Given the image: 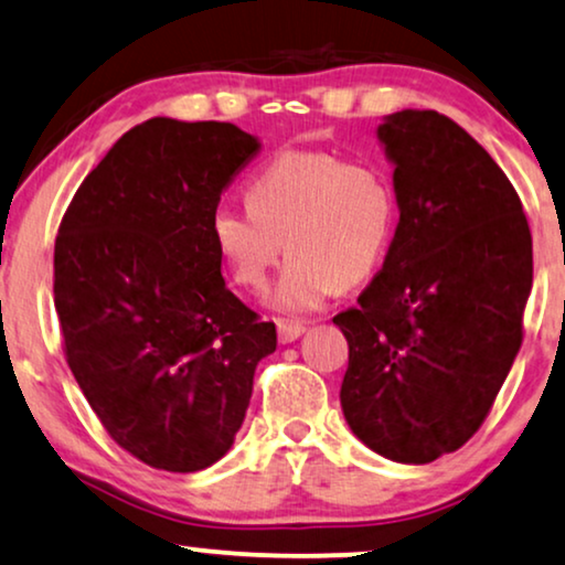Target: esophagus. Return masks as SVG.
I'll return each instance as SVG.
<instances>
[{
  "mask_svg": "<svg viewBox=\"0 0 565 565\" xmlns=\"http://www.w3.org/2000/svg\"><path fill=\"white\" fill-rule=\"evenodd\" d=\"M276 328H278V341H281V343L297 341V338L305 333V322H299V320L278 318L276 320Z\"/></svg>",
  "mask_w": 565,
  "mask_h": 565,
  "instance_id": "1",
  "label": "esophagus"
}]
</instances>
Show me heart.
Here are the masks:
<instances>
[{
    "label": "heart",
    "mask_w": 565,
    "mask_h": 565,
    "mask_svg": "<svg viewBox=\"0 0 565 565\" xmlns=\"http://www.w3.org/2000/svg\"><path fill=\"white\" fill-rule=\"evenodd\" d=\"M247 209L220 206L209 222L216 255L237 287L260 295L287 250L274 307L310 312L382 266L397 227L390 178L326 149H287L253 172Z\"/></svg>",
    "instance_id": "heart-1"
}]
</instances>
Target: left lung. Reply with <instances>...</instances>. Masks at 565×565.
I'll list each match as a JSON object with an SVG mask.
<instances>
[{
  "instance_id": "obj_1",
  "label": "left lung",
  "mask_w": 565,
  "mask_h": 565,
  "mask_svg": "<svg viewBox=\"0 0 565 565\" xmlns=\"http://www.w3.org/2000/svg\"><path fill=\"white\" fill-rule=\"evenodd\" d=\"M401 206L382 270L333 322L349 341L343 416L374 452L426 465L483 426L524 338L532 235L493 157L452 118L380 126Z\"/></svg>"
}]
</instances>
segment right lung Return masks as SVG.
I'll return each instance as SVG.
<instances>
[{"mask_svg":"<svg viewBox=\"0 0 565 565\" xmlns=\"http://www.w3.org/2000/svg\"><path fill=\"white\" fill-rule=\"evenodd\" d=\"M260 145L235 124L149 118L82 180L58 224L66 364L120 449L195 472L235 441L276 326L232 295L209 222Z\"/></svg>","mask_w":565,"mask_h":565,"instance_id":"1","label":"right lung"}]
</instances>
